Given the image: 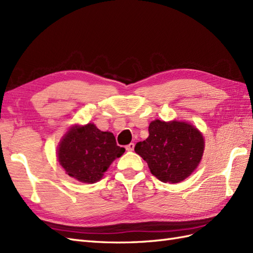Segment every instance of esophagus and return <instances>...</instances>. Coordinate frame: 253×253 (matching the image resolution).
I'll return each mask as SVG.
<instances>
[{
    "label": "esophagus",
    "mask_w": 253,
    "mask_h": 253,
    "mask_svg": "<svg viewBox=\"0 0 253 253\" xmlns=\"http://www.w3.org/2000/svg\"><path fill=\"white\" fill-rule=\"evenodd\" d=\"M126 150H127L128 152H131V151H133V150H134V144H133V143H130V144L126 145Z\"/></svg>",
    "instance_id": "1"
}]
</instances>
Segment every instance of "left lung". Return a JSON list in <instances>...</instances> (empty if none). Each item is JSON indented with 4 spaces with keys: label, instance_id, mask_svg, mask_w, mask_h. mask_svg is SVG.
I'll return each mask as SVG.
<instances>
[{
    "label": "left lung",
    "instance_id": "1",
    "mask_svg": "<svg viewBox=\"0 0 253 253\" xmlns=\"http://www.w3.org/2000/svg\"><path fill=\"white\" fill-rule=\"evenodd\" d=\"M148 138L138 142L134 151L143 158L151 173L164 183L175 184L188 177L200 164L204 139L189 123L153 121Z\"/></svg>",
    "mask_w": 253,
    "mask_h": 253
}]
</instances>
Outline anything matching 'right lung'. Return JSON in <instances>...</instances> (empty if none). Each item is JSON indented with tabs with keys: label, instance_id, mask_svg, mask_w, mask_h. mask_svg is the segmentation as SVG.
<instances>
[{
	"label": "right lung",
	"instance_id": "right-lung-1",
	"mask_svg": "<svg viewBox=\"0 0 253 253\" xmlns=\"http://www.w3.org/2000/svg\"><path fill=\"white\" fill-rule=\"evenodd\" d=\"M124 152V147L116 145L112 132L101 131L89 123L73 126L65 133L57 148V159L70 177L94 184Z\"/></svg>",
	"mask_w": 253,
	"mask_h": 253
}]
</instances>
